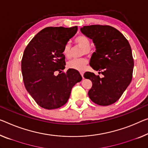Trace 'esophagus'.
Segmentation results:
<instances>
[{
  "label": "esophagus",
  "instance_id": "34e87169",
  "mask_svg": "<svg viewBox=\"0 0 148 148\" xmlns=\"http://www.w3.org/2000/svg\"><path fill=\"white\" fill-rule=\"evenodd\" d=\"M80 73H81V76H82V78H83V79H84V77H83V72H81Z\"/></svg>",
  "mask_w": 148,
  "mask_h": 148
}]
</instances>
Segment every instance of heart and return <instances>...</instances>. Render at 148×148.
Here are the masks:
<instances>
[{
    "label": "heart",
    "instance_id": "obj_1",
    "mask_svg": "<svg viewBox=\"0 0 148 148\" xmlns=\"http://www.w3.org/2000/svg\"><path fill=\"white\" fill-rule=\"evenodd\" d=\"M75 42L79 46L84 48L83 53H89L91 49L90 47V42L87 36L85 35H79L77 36L75 39ZM63 54L65 58H69L71 56V47L69 43H67L64 45L63 49ZM87 60L85 58H76L69 61L67 67L69 69L77 70V71H83L85 70L87 65Z\"/></svg>",
    "mask_w": 148,
    "mask_h": 148
}]
</instances>
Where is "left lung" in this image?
<instances>
[{"label":"left lung","instance_id":"8db88e82","mask_svg":"<svg viewBox=\"0 0 148 148\" xmlns=\"http://www.w3.org/2000/svg\"><path fill=\"white\" fill-rule=\"evenodd\" d=\"M81 31L92 40L96 47L90 66L103 75L85 73L84 77L92 83L88 97L99 105H110L120 99L132 79L134 59L130 45L120 32L110 26L90 25L83 26Z\"/></svg>","mask_w":148,"mask_h":148}]
</instances>
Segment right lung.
I'll return each mask as SVG.
<instances>
[{"mask_svg": "<svg viewBox=\"0 0 148 148\" xmlns=\"http://www.w3.org/2000/svg\"><path fill=\"white\" fill-rule=\"evenodd\" d=\"M77 26L47 27L38 32L27 45L21 69L27 91L41 107L51 110L67 103L71 89L82 80L77 70L65 69L63 49L75 34ZM59 71L56 76L54 73Z\"/></svg>", "mask_w": 148, "mask_h": 148, "instance_id": "1", "label": "right lung"}]
</instances>
